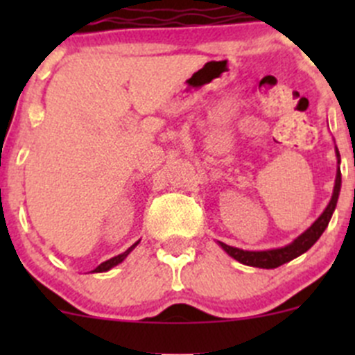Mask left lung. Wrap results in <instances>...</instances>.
<instances>
[{
	"instance_id": "left-lung-1",
	"label": "left lung",
	"mask_w": 355,
	"mask_h": 355,
	"mask_svg": "<svg viewBox=\"0 0 355 355\" xmlns=\"http://www.w3.org/2000/svg\"><path fill=\"white\" fill-rule=\"evenodd\" d=\"M336 156H338V151H336ZM340 185H342V175H340V168L336 171V180H335V189H333V196L330 204L327 206V209L323 211L320 218L304 232L300 237H297L295 241L290 245L282 247V249H271V250H242L237 249V247H230L221 242V247L230 254L234 259H237L239 263L247 264V266H256V268H266V270H271V268H278L282 264L288 263L293 257L300 256V254L306 252L307 249L314 245V242L321 237V234L324 232V228L330 223V218L335 211L336 200H338L340 194Z\"/></svg>"
}]
</instances>
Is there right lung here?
Listing matches in <instances>:
<instances>
[{
    "label": "right lung",
    "mask_w": 355,
    "mask_h": 355,
    "mask_svg": "<svg viewBox=\"0 0 355 355\" xmlns=\"http://www.w3.org/2000/svg\"><path fill=\"white\" fill-rule=\"evenodd\" d=\"M135 245H137V244H134V245H132V247H128V249H127V250H125V252H123V254H118V256L111 257V259H108V261H105V263H101V264H99V266H98V268H96V270H94V271H98V273H101V271H108V270H110V268L116 266V264H118V263H121V261H123V259H125V257H127V256H128V252H130V250H132V249H134V247H135Z\"/></svg>",
    "instance_id": "right-lung-1"
}]
</instances>
